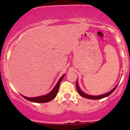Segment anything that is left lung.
Returning <instances> with one entry per match:
<instances>
[{
	"mask_svg": "<svg viewBox=\"0 0 130 130\" xmlns=\"http://www.w3.org/2000/svg\"><path fill=\"white\" fill-rule=\"evenodd\" d=\"M117 86H118V85L115 87V88L112 89L111 91L109 92H107V93H106V94H103V95H97V96H95V95H88V94H85L84 92H82V90H80V89L79 87H78V83H77V82H76V88H77V92H78V94H79L81 96L84 97V98H87V99H103V98H106V97L109 96L110 94H111L114 91H115V90L116 89V88Z\"/></svg>",
	"mask_w": 130,
	"mask_h": 130,
	"instance_id": "obj_1",
	"label": "left lung"
}]
</instances>
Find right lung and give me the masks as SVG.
I'll return each instance as SVG.
<instances>
[{"instance_id": "add662e5", "label": "right lung", "mask_w": 130, "mask_h": 130, "mask_svg": "<svg viewBox=\"0 0 130 130\" xmlns=\"http://www.w3.org/2000/svg\"><path fill=\"white\" fill-rule=\"evenodd\" d=\"M64 75H65V74H63L61 77H60V78L59 79V80L58 81L57 84H56V86H55L54 88L53 89V90H52L50 92L48 93V94H46V95H43V96L36 97V98H27V97H25L24 95H22V96H23L24 99H26V100L29 101L35 102V103H47V102L50 101L52 99H54L56 97V95H57L58 91L59 89V86H60L61 81L62 80Z\"/></svg>"}]
</instances>
